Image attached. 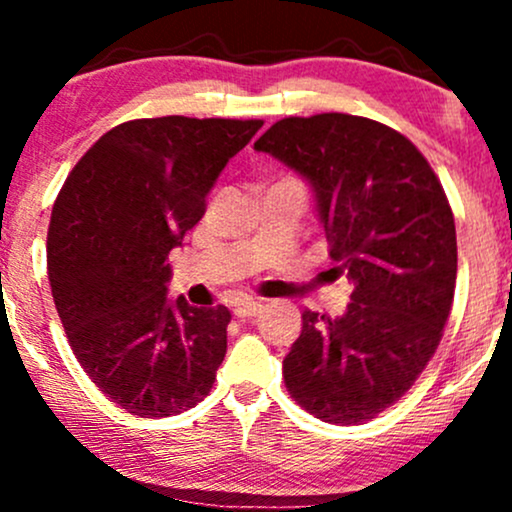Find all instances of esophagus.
I'll return each mask as SVG.
<instances>
[{
  "label": "esophagus",
  "instance_id": "esophagus-1",
  "mask_svg": "<svg viewBox=\"0 0 512 512\" xmlns=\"http://www.w3.org/2000/svg\"><path fill=\"white\" fill-rule=\"evenodd\" d=\"M262 310V303L252 301V298H245V301H238L233 305V313L238 317H255Z\"/></svg>",
  "mask_w": 512,
  "mask_h": 512
}]
</instances>
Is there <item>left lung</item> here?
Returning <instances> with one entry per match:
<instances>
[{"label": "left lung", "instance_id": "obj_1", "mask_svg": "<svg viewBox=\"0 0 512 512\" xmlns=\"http://www.w3.org/2000/svg\"><path fill=\"white\" fill-rule=\"evenodd\" d=\"M255 149L310 182L332 272L354 284L342 317L303 310L286 390L327 424L375 419L416 383L450 317L457 238L443 185L404 134L358 115L284 117Z\"/></svg>", "mask_w": 512, "mask_h": 512}]
</instances>
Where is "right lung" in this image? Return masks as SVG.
<instances>
[{"label":"right lung","mask_w":512,"mask_h":512,"mask_svg":"<svg viewBox=\"0 0 512 512\" xmlns=\"http://www.w3.org/2000/svg\"><path fill=\"white\" fill-rule=\"evenodd\" d=\"M262 120L146 117L105 132L52 207L48 279L76 361L129 414L202 402L226 356V305L168 301V252Z\"/></svg>","instance_id":"obj_1"}]
</instances>
